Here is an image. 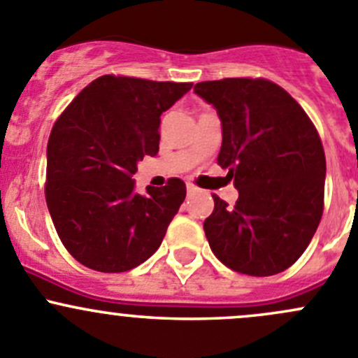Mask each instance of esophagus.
Wrapping results in <instances>:
<instances>
[{"instance_id":"34e87169","label":"esophagus","mask_w":358,"mask_h":358,"mask_svg":"<svg viewBox=\"0 0 358 358\" xmlns=\"http://www.w3.org/2000/svg\"><path fill=\"white\" fill-rule=\"evenodd\" d=\"M187 192H189V194L197 192V187L192 185V183H187Z\"/></svg>"}]
</instances>
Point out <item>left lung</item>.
Returning a JSON list of instances; mask_svg holds the SVG:
<instances>
[{"instance_id": "left-lung-1", "label": "left lung", "mask_w": 358, "mask_h": 358, "mask_svg": "<svg viewBox=\"0 0 358 358\" xmlns=\"http://www.w3.org/2000/svg\"><path fill=\"white\" fill-rule=\"evenodd\" d=\"M194 92L222 121L218 164L239 190L218 196L204 232L216 258L246 275L289 268L312 241L324 208L326 156L315 126L294 99L266 79L204 81Z\"/></svg>"}]
</instances>
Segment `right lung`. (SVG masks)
Segmentation results:
<instances>
[{
  "label": "right lung",
  "instance_id": "right-lung-1",
  "mask_svg": "<svg viewBox=\"0 0 358 358\" xmlns=\"http://www.w3.org/2000/svg\"><path fill=\"white\" fill-rule=\"evenodd\" d=\"M192 83L102 76L57 119L46 149V204L66 249L117 273L149 259L187 196L185 183L135 192L136 164L159 150L161 114Z\"/></svg>",
  "mask_w": 358,
  "mask_h": 358
}]
</instances>
